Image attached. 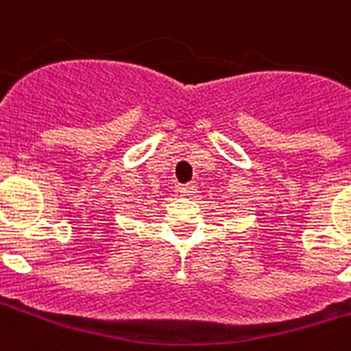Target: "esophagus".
<instances>
[{"label":"esophagus","instance_id":"esophagus-1","mask_svg":"<svg viewBox=\"0 0 351 351\" xmlns=\"http://www.w3.org/2000/svg\"><path fill=\"white\" fill-rule=\"evenodd\" d=\"M176 191L184 195V197H189V195L193 193V186H189V184H186V186H176Z\"/></svg>","mask_w":351,"mask_h":351}]
</instances>
